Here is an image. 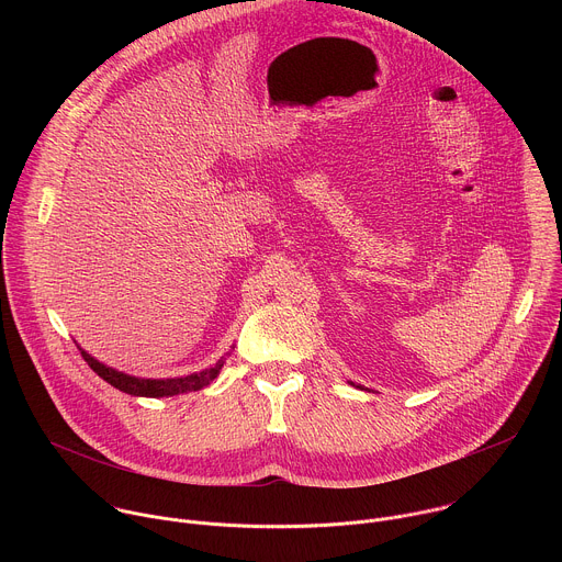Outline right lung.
Segmentation results:
<instances>
[{"instance_id":"right-lung-1","label":"right lung","mask_w":562,"mask_h":562,"mask_svg":"<svg viewBox=\"0 0 562 562\" xmlns=\"http://www.w3.org/2000/svg\"><path fill=\"white\" fill-rule=\"evenodd\" d=\"M79 353H82V358L87 360V364L102 378L106 380L111 386L124 391V393H131V395H139V397H169V395H178V393H189V391H200L204 389L206 384H211L217 373L222 371L224 362H226V356H222L213 367L204 369V371H198V373H191V375H182V378H159V380H153V378H135V375H128V373H122L117 369H111L106 364H102L100 360H95L91 353H87L85 349H79Z\"/></svg>"}]
</instances>
